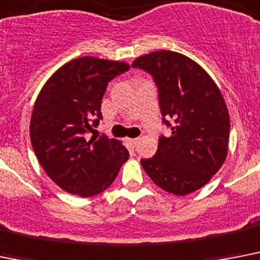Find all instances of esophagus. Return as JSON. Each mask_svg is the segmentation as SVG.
<instances>
[{
	"instance_id": "obj_1",
	"label": "esophagus",
	"mask_w": 260,
	"mask_h": 260,
	"mask_svg": "<svg viewBox=\"0 0 260 260\" xmlns=\"http://www.w3.org/2000/svg\"><path fill=\"white\" fill-rule=\"evenodd\" d=\"M139 141H140V139H128V143H129L132 147H136V145L139 144Z\"/></svg>"
}]
</instances>
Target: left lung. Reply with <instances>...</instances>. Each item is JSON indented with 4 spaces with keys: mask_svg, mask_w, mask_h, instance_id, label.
<instances>
[{
    "mask_svg": "<svg viewBox=\"0 0 260 260\" xmlns=\"http://www.w3.org/2000/svg\"><path fill=\"white\" fill-rule=\"evenodd\" d=\"M159 88L164 123L172 135L159 139L156 155L141 160L151 180L184 196L198 191L221 168L229 153L230 115L224 97L196 61L172 50H156L134 60ZM171 117L173 124L166 118Z\"/></svg>",
    "mask_w": 260,
    "mask_h": 260,
    "instance_id": "8db88e82",
    "label": "left lung"
}]
</instances>
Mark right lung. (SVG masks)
<instances>
[{
	"mask_svg": "<svg viewBox=\"0 0 260 260\" xmlns=\"http://www.w3.org/2000/svg\"><path fill=\"white\" fill-rule=\"evenodd\" d=\"M124 61L84 56L57 69L40 90L30 117L33 151L61 189L89 198L113 183L129 153L107 136L86 139L101 119V100Z\"/></svg>",
	"mask_w": 260,
	"mask_h": 260,
	"instance_id": "obj_1",
	"label": "right lung"
}]
</instances>
